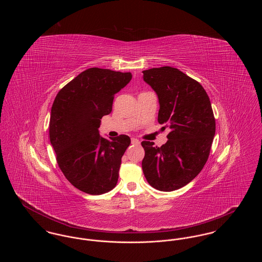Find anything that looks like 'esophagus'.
<instances>
[{"mask_svg":"<svg viewBox=\"0 0 262 262\" xmlns=\"http://www.w3.org/2000/svg\"><path fill=\"white\" fill-rule=\"evenodd\" d=\"M132 143H133V144H136V145H138V144L140 143V141H139L137 138H132Z\"/></svg>","mask_w":262,"mask_h":262,"instance_id":"obj_1","label":"esophagus"}]
</instances>
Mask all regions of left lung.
<instances>
[{
	"label": "left lung",
	"mask_w": 262,
	"mask_h": 262,
	"mask_svg": "<svg viewBox=\"0 0 262 262\" xmlns=\"http://www.w3.org/2000/svg\"><path fill=\"white\" fill-rule=\"evenodd\" d=\"M142 73L158 96V123L170 129L161 147L141 142L143 174L151 187L172 191L191 182L208 159L215 136L211 103L200 82L178 69L153 68Z\"/></svg>",
	"instance_id": "8db88e82"
}]
</instances>
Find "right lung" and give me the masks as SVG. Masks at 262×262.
I'll list each match as a JSON object with an SVG mask.
<instances>
[{"instance_id":"obj_1","label":"right lung","mask_w":262,"mask_h":262,"mask_svg":"<svg viewBox=\"0 0 262 262\" xmlns=\"http://www.w3.org/2000/svg\"><path fill=\"white\" fill-rule=\"evenodd\" d=\"M130 73L90 68L59 91L51 109L49 136L67 180L79 190L98 195L116 187L122 157L130 138L99 135L103 116L112 112L116 93L130 81Z\"/></svg>"}]
</instances>
